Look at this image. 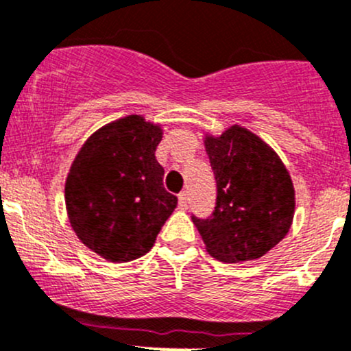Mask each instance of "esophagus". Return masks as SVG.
Returning <instances> with one entry per match:
<instances>
[{"label":"esophagus","instance_id":"34e87169","mask_svg":"<svg viewBox=\"0 0 351 351\" xmlns=\"http://www.w3.org/2000/svg\"><path fill=\"white\" fill-rule=\"evenodd\" d=\"M178 206H180V208H183V210H185L188 206V195L185 193V191L178 195Z\"/></svg>","mask_w":351,"mask_h":351}]
</instances>
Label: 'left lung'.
<instances>
[{
  "label": "left lung",
  "mask_w": 351,
  "mask_h": 351,
  "mask_svg": "<svg viewBox=\"0 0 351 351\" xmlns=\"http://www.w3.org/2000/svg\"><path fill=\"white\" fill-rule=\"evenodd\" d=\"M205 149L217 183L215 208L206 219L191 220L215 259H259L282 241L293 222L289 173L263 139L239 126L206 138Z\"/></svg>",
  "instance_id": "left-lung-1"
}]
</instances>
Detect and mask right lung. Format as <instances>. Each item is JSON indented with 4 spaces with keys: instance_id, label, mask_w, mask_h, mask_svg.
I'll list each match as a JSON object with an SVG mask.
<instances>
[{
    "instance_id": "right-lung-1",
    "label": "right lung",
    "mask_w": 351,
    "mask_h": 351,
    "mask_svg": "<svg viewBox=\"0 0 351 351\" xmlns=\"http://www.w3.org/2000/svg\"><path fill=\"white\" fill-rule=\"evenodd\" d=\"M161 129L141 116L101 128L77 154L65 183L72 228L110 263L145 256L178 198L165 190L154 151Z\"/></svg>"
}]
</instances>
